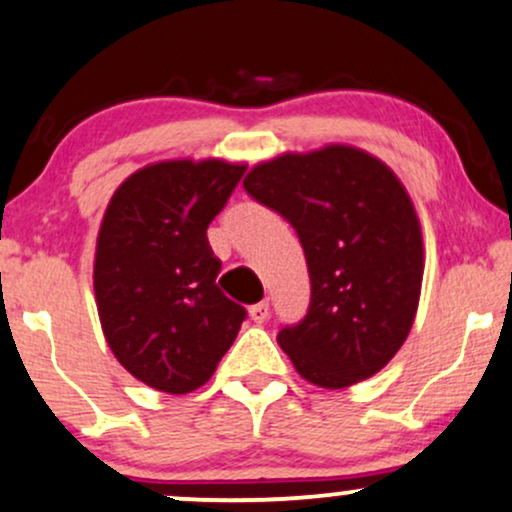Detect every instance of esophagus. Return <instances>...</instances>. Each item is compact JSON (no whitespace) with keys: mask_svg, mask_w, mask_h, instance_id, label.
I'll use <instances>...</instances> for the list:
<instances>
[{"mask_svg":"<svg viewBox=\"0 0 512 512\" xmlns=\"http://www.w3.org/2000/svg\"><path fill=\"white\" fill-rule=\"evenodd\" d=\"M250 317L255 322H264L269 317V303L262 301V303H255L250 305Z\"/></svg>","mask_w":512,"mask_h":512,"instance_id":"esophagus-1","label":"esophagus"}]
</instances>
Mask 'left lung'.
<instances>
[{
  "instance_id": "left-lung-1",
  "label": "left lung",
  "mask_w": 512,
  "mask_h": 512,
  "mask_svg": "<svg viewBox=\"0 0 512 512\" xmlns=\"http://www.w3.org/2000/svg\"><path fill=\"white\" fill-rule=\"evenodd\" d=\"M243 187L291 223L305 252L308 313L276 337L298 373L337 390L385 368L424 276L419 219L397 175L366 151L325 146L260 163Z\"/></svg>"
}]
</instances>
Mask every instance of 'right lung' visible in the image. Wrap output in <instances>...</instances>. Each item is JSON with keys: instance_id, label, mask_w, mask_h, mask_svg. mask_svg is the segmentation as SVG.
Instances as JSON below:
<instances>
[{"instance_id": "right-lung-1", "label": "right lung", "mask_w": 512, "mask_h": 512, "mask_svg": "<svg viewBox=\"0 0 512 512\" xmlns=\"http://www.w3.org/2000/svg\"><path fill=\"white\" fill-rule=\"evenodd\" d=\"M245 166L163 161L117 187L96 245L93 289L103 334L137 380L170 395L214 375L248 317L216 286L207 228Z\"/></svg>"}]
</instances>
